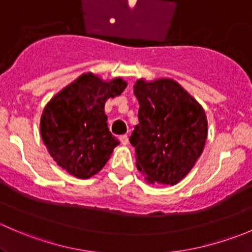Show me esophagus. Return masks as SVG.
Wrapping results in <instances>:
<instances>
[{
  "instance_id": "34e87169",
  "label": "esophagus",
  "mask_w": 252,
  "mask_h": 252,
  "mask_svg": "<svg viewBox=\"0 0 252 252\" xmlns=\"http://www.w3.org/2000/svg\"><path fill=\"white\" fill-rule=\"evenodd\" d=\"M119 140H121L122 145H126L129 142V138H128V135H126V134H124V135L119 136Z\"/></svg>"
}]
</instances>
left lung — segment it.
<instances>
[{
    "mask_svg": "<svg viewBox=\"0 0 252 252\" xmlns=\"http://www.w3.org/2000/svg\"><path fill=\"white\" fill-rule=\"evenodd\" d=\"M139 124L131 133L136 168L150 184L184 179L204 151L207 118L199 102L173 79L136 80Z\"/></svg>",
    "mask_w": 252,
    "mask_h": 252,
    "instance_id": "1",
    "label": "left lung"
}]
</instances>
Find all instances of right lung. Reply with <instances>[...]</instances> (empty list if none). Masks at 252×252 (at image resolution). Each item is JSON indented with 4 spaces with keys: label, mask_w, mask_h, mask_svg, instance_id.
<instances>
[{
    "label": "right lung",
    "mask_w": 252,
    "mask_h": 252,
    "mask_svg": "<svg viewBox=\"0 0 252 252\" xmlns=\"http://www.w3.org/2000/svg\"><path fill=\"white\" fill-rule=\"evenodd\" d=\"M126 88L122 78L105 81L84 73L51 98L42 112L40 133L58 166L80 179L103 168L119 144L107 126L105 103Z\"/></svg>",
    "instance_id": "add662e5"
}]
</instances>
